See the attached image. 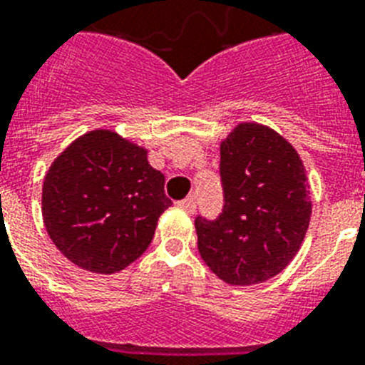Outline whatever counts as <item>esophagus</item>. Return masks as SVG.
<instances>
[{
  "label": "esophagus",
  "mask_w": 365,
  "mask_h": 365,
  "mask_svg": "<svg viewBox=\"0 0 365 365\" xmlns=\"http://www.w3.org/2000/svg\"><path fill=\"white\" fill-rule=\"evenodd\" d=\"M178 206L182 207L183 211H187V213H192V211L197 210V200H195L192 197H189V198H185V200L178 202Z\"/></svg>",
  "instance_id": "34e87169"
}]
</instances>
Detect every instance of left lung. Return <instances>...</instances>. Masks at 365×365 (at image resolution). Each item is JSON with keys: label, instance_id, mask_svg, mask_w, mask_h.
Returning a JSON list of instances; mask_svg holds the SVG:
<instances>
[{"label": "left lung", "instance_id": "1", "mask_svg": "<svg viewBox=\"0 0 365 365\" xmlns=\"http://www.w3.org/2000/svg\"><path fill=\"white\" fill-rule=\"evenodd\" d=\"M225 207L197 217L198 252L230 286L262 284L289 265L310 226L312 200L301 155L258 122H241L220 143Z\"/></svg>", "mask_w": 365, "mask_h": 365}]
</instances>
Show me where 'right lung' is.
<instances>
[{
	"label": "right lung",
	"mask_w": 365,
	"mask_h": 365,
	"mask_svg": "<svg viewBox=\"0 0 365 365\" xmlns=\"http://www.w3.org/2000/svg\"><path fill=\"white\" fill-rule=\"evenodd\" d=\"M148 150L113 130L78 137L53 159L42 185L50 240L85 271L113 274L148 249L173 202Z\"/></svg>",
	"instance_id": "add662e5"
}]
</instances>
